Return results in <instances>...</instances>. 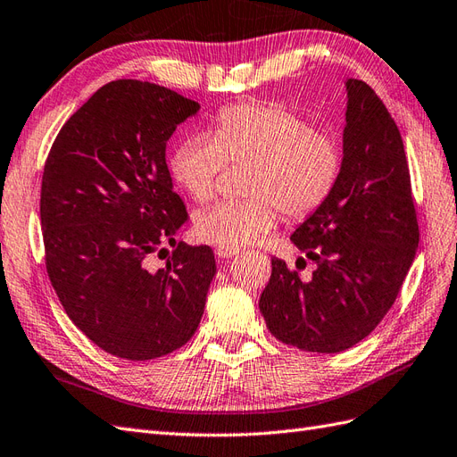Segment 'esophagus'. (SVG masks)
<instances>
[{"mask_svg": "<svg viewBox=\"0 0 457 457\" xmlns=\"http://www.w3.org/2000/svg\"><path fill=\"white\" fill-rule=\"evenodd\" d=\"M215 253H217V257L228 259V257H234L237 253H240V250H238V248H225V245H217Z\"/></svg>", "mask_w": 457, "mask_h": 457, "instance_id": "esophagus-1", "label": "esophagus"}]
</instances>
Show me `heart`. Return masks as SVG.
<instances>
[{
    "instance_id": "obj_1",
    "label": "heart",
    "mask_w": 457,
    "mask_h": 457,
    "mask_svg": "<svg viewBox=\"0 0 457 457\" xmlns=\"http://www.w3.org/2000/svg\"><path fill=\"white\" fill-rule=\"evenodd\" d=\"M250 165L244 202H219L194 217L198 238L244 248L277 225L278 209L302 220L317 213L342 175L340 144L313 122L280 104H248L220 111L209 138L182 140L169 159L177 187L192 200L205 202L225 165Z\"/></svg>"
}]
</instances>
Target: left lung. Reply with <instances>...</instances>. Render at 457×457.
Here are the masks:
<instances>
[{
	"label": "left lung",
	"mask_w": 457,
	"mask_h": 457,
	"mask_svg": "<svg viewBox=\"0 0 457 457\" xmlns=\"http://www.w3.org/2000/svg\"><path fill=\"white\" fill-rule=\"evenodd\" d=\"M342 175L290 240L317 265L303 282L278 257L259 312L270 335L303 352L338 353L371 335L415 259L419 227L396 122L363 80L346 82Z\"/></svg>",
	"instance_id": "left-lung-1"
}]
</instances>
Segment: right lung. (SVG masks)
Listing matches in <instances>:
<instances>
[{"mask_svg":"<svg viewBox=\"0 0 457 457\" xmlns=\"http://www.w3.org/2000/svg\"><path fill=\"white\" fill-rule=\"evenodd\" d=\"M198 111L163 86L113 80L65 122L44 167L49 280L72 323L122 360L184 346L217 273L209 245L177 242L188 213L165 162L172 132ZM165 243L173 252L155 270Z\"/></svg>","mask_w":457,"mask_h":457,"instance_id":"1","label":"right lung"}]
</instances>
